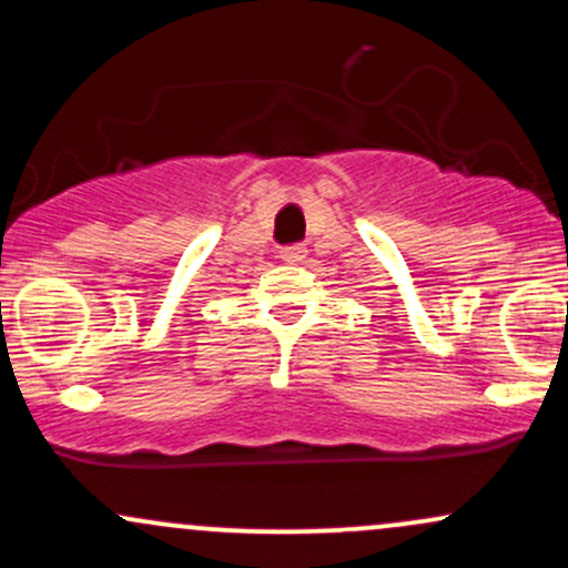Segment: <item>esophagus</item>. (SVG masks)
Here are the masks:
<instances>
[{"mask_svg": "<svg viewBox=\"0 0 568 568\" xmlns=\"http://www.w3.org/2000/svg\"><path fill=\"white\" fill-rule=\"evenodd\" d=\"M304 256H306V247H304L302 243H296V245H285L283 251H280V258H283V262H288V264L304 262Z\"/></svg>", "mask_w": 568, "mask_h": 568, "instance_id": "esophagus-1", "label": "esophagus"}]
</instances>
